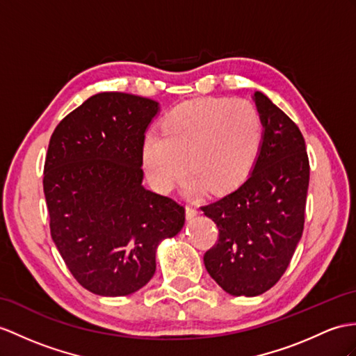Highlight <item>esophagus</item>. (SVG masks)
I'll return each instance as SVG.
<instances>
[{"mask_svg":"<svg viewBox=\"0 0 356 356\" xmlns=\"http://www.w3.org/2000/svg\"><path fill=\"white\" fill-rule=\"evenodd\" d=\"M196 214H197V210H196L195 207H192V205H186V216H187V219H193Z\"/></svg>","mask_w":356,"mask_h":356,"instance_id":"34e87169","label":"esophagus"}]
</instances>
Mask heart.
I'll return each mask as SVG.
<instances>
[{
    "mask_svg": "<svg viewBox=\"0 0 356 356\" xmlns=\"http://www.w3.org/2000/svg\"><path fill=\"white\" fill-rule=\"evenodd\" d=\"M263 118L250 101L201 98L164 115L160 134L142 145V163L151 184L168 193L187 166L188 193H220L238 186L252 169L263 142Z\"/></svg>",
    "mask_w": 356,
    "mask_h": 356,
    "instance_id": "obj_1",
    "label": "heart"
}]
</instances>
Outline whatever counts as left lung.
<instances>
[{
  "mask_svg": "<svg viewBox=\"0 0 356 356\" xmlns=\"http://www.w3.org/2000/svg\"><path fill=\"white\" fill-rule=\"evenodd\" d=\"M254 101L263 142L250 175L201 207L219 229L204 255L207 272L232 296H258L281 280L303 232L309 161L298 125L264 93Z\"/></svg>",
  "mask_w": 356,
  "mask_h": 356,
  "instance_id": "obj_1",
  "label": "left lung"
}]
</instances>
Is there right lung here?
<instances>
[{"mask_svg":"<svg viewBox=\"0 0 356 356\" xmlns=\"http://www.w3.org/2000/svg\"><path fill=\"white\" fill-rule=\"evenodd\" d=\"M159 110L137 95L97 93L51 136L43 168L51 237L74 278L99 296L148 284L160 241L184 227V207L142 184V145Z\"/></svg>","mask_w":356,"mask_h":356,"instance_id":"obj_1","label":"right lung"}]
</instances>
